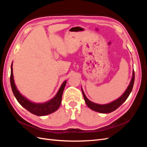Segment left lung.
<instances>
[{
    "instance_id": "left-lung-1",
    "label": "left lung",
    "mask_w": 147,
    "mask_h": 147,
    "mask_svg": "<svg viewBox=\"0 0 147 147\" xmlns=\"http://www.w3.org/2000/svg\"><path fill=\"white\" fill-rule=\"evenodd\" d=\"M134 79H135V74H134V70H133L132 77L131 79V81L130 82V84H129L127 88L126 89L125 92L123 93V95L121 97H119V98L117 99V100L110 102L109 104H104V105H100L90 101L87 98L86 95L84 94L83 90L82 88V91L83 92L84 101H85L86 104L89 108L91 109L92 110L96 111V112L102 113H109L110 112H112L114 110L117 109L127 99L128 96H129L131 92L132 91L133 86H134Z\"/></svg>"
}]
</instances>
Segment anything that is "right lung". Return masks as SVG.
Masks as SVG:
<instances>
[{
	"instance_id": "right-lung-1",
	"label": "right lung",
	"mask_w": 147,
	"mask_h": 147,
	"mask_svg": "<svg viewBox=\"0 0 147 147\" xmlns=\"http://www.w3.org/2000/svg\"><path fill=\"white\" fill-rule=\"evenodd\" d=\"M13 63L11 65V75H10V84L11 87V90L13 94L16 97L18 102L23 107L24 109L28 110L29 112L37 116H45L50 113L55 112L59 109L60 105L61 104L62 96L64 90L65 86L66 84L67 81L64 82L62 84L61 88L57 92L56 95L53 97L52 99L49 100L45 103L37 104L34 103L31 101L29 100L21 94L19 91L17 90L16 85L13 80Z\"/></svg>"
}]
</instances>
